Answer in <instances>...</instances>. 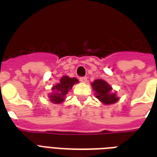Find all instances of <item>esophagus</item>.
I'll list each match as a JSON object with an SVG mask.
<instances>
[{
    "instance_id": "esophagus-1",
    "label": "esophagus",
    "mask_w": 157,
    "mask_h": 157,
    "mask_svg": "<svg viewBox=\"0 0 157 157\" xmlns=\"http://www.w3.org/2000/svg\"><path fill=\"white\" fill-rule=\"evenodd\" d=\"M80 81L83 83H86L87 82V77L86 76H82V77H80Z\"/></svg>"
}]
</instances>
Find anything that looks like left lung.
<instances>
[{"label":"left lung","instance_id":"1","mask_svg":"<svg viewBox=\"0 0 157 157\" xmlns=\"http://www.w3.org/2000/svg\"><path fill=\"white\" fill-rule=\"evenodd\" d=\"M93 90L95 91L96 98L103 104H112L119 100L116 93H112V86L102 79H97L91 84Z\"/></svg>","mask_w":157,"mask_h":157}]
</instances>
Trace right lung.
Returning a JSON list of instances; mask_svg holds the SVG:
<instances>
[{"instance_id": "obj_1", "label": "right lung", "mask_w": 157, "mask_h": 157, "mask_svg": "<svg viewBox=\"0 0 157 157\" xmlns=\"http://www.w3.org/2000/svg\"><path fill=\"white\" fill-rule=\"evenodd\" d=\"M79 81L75 77H69L67 76H63L60 79L59 84H56L53 86V92L49 94L50 99L54 103H61L65 99V97L71 90L72 86L75 84L78 83Z\"/></svg>"}]
</instances>
